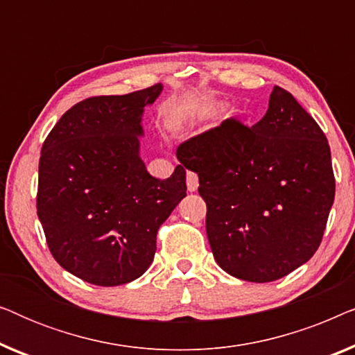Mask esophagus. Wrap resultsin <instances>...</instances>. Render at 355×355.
<instances>
[{
	"label": "esophagus",
	"instance_id": "obj_1",
	"mask_svg": "<svg viewBox=\"0 0 355 355\" xmlns=\"http://www.w3.org/2000/svg\"><path fill=\"white\" fill-rule=\"evenodd\" d=\"M187 189L189 192H196L198 187V176L193 171H187Z\"/></svg>",
	"mask_w": 355,
	"mask_h": 355
}]
</instances>
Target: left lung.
Returning <instances> with one entry per match:
<instances>
[{
  "label": "left lung",
  "mask_w": 355,
  "mask_h": 355,
  "mask_svg": "<svg viewBox=\"0 0 355 355\" xmlns=\"http://www.w3.org/2000/svg\"><path fill=\"white\" fill-rule=\"evenodd\" d=\"M176 155L198 174L208 242L226 273L270 283L312 259L334 202L331 152L288 90L275 87L252 128L225 119Z\"/></svg>",
  "instance_id": "obj_1"
}]
</instances>
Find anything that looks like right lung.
<instances>
[{"mask_svg":"<svg viewBox=\"0 0 355 355\" xmlns=\"http://www.w3.org/2000/svg\"><path fill=\"white\" fill-rule=\"evenodd\" d=\"M163 85L90 96L48 134L38 163L37 215L51 255L95 286H119L153 261L157 232L186 197V169L150 176L139 157L144 108Z\"/></svg>","mask_w":355,"mask_h":355,"instance_id":"right-lung-1","label":"right lung"}]
</instances>
